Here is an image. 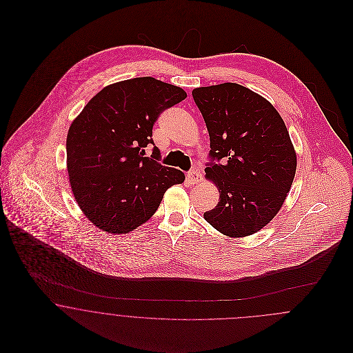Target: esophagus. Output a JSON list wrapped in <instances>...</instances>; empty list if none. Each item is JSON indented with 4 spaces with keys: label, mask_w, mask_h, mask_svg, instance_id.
<instances>
[{
    "label": "esophagus",
    "mask_w": 353,
    "mask_h": 353,
    "mask_svg": "<svg viewBox=\"0 0 353 353\" xmlns=\"http://www.w3.org/2000/svg\"><path fill=\"white\" fill-rule=\"evenodd\" d=\"M186 179H188V181H189L190 184H199V183L201 181V173H200L197 169H193V170L188 172Z\"/></svg>",
    "instance_id": "obj_1"
}]
</instances>
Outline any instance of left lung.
I'll list each match as a JSON object with an SVG mask.
<instances>
[{"label":"left lung","instance_id":"1","mask_svg":"<svg viewBox=\"0 0 353 353\" xmlns=\"http://www.w3.org/2000/svg\"><path fill=\"white\" fill-rule=\"evenodd\" d=\"M192 95L210 137L206 177L219 190L203 219L228 236L254 234L276 216L294 181L296 154L285 121L241 84L200 87Z\"/></svg>","mask_w":353,"mask_h":353}]
</instances>
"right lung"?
Returning a JSON list of instances; mask_svg holds the SVG:
<instances>
[{
    "instance_id": "obj_1",
    "label": "right lung",
    "mask_w": 353,
    "mask_h": 353,
    "mask_svg": "<svg viewBox=\"0 0 353 353\" xmlns=\"http://www.w3.org/2000/svg\"><path fill=\"white\" fill-rule=\"evenodd\" d=\"M185 98L177 85L134 78L104 87L72 121L66 141L70 184L97 228L132 232L151 219L168 188L184 183L181 170L159 163L152 128L164 110Z\"/></svg>"
}]
</instances>
